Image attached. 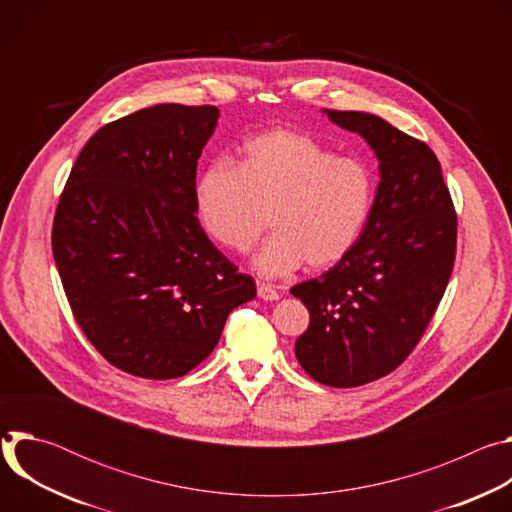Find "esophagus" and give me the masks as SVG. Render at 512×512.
Listing matches in <instances>:
<instances>
[{"instance_id": "obj_1", "label": "esophagus", "mask_w": 512, "mask_h": 512, "mask_svg": "<svg viewBox=\"0 0 512 512\" xmlns=\"http://www.w3.org/2000/svg\"><path fill=\"white\" fill-rule=\"evenodd\" d=\"M257 296H259L261 300H265V302H275V300L281 298L279 291H275L271 285H265V283H259V285H257Z\"/></svg>"}]
</instances>
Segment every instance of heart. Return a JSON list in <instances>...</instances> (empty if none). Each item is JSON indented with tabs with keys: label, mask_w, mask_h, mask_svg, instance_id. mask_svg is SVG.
Segmentation results:
<instances>
[{
	"label": "heart",
	"mask_w": 512,
	"mask_h": 512,
	"mask_svg": "<svg viewBox=\"0 0 512 512\" xmlns=\"http://www.w3.org/2000/svg\"><path fill=\"white\" fill-rule=\"evenodd\" d=\"M375 202L371 166L336 156L318 139L271 129L245 143L239 166L210 162L194 188V210L204 235L221 249L247 253L267 229L273 237L253 257L265 279L285 277L304 263L326 269L360 239Z\"/></svg>",
	"instance_id": "obj_1"
}]
</instances>
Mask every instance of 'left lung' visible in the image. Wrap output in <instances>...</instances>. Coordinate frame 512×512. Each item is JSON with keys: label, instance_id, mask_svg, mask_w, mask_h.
<instances>
[{"label": "left lung", "instance_id": "obj_1", "mask_svg": "<svg viewBox=\"0 0 512 512\" xmlns=\"http://www.w3.org/2000/svg\"><path fill=\"white\" fill-rule=\"evenodd\" d=\"M322 113L367 141L381 178L354 249L291 287L310 312L296 358L314 381L342 389L389 375L419 342L454 267L456 214L423 141L371 113Z\"/></svg>", "mask_w": 512, "mask_h": 512}]
</instances>
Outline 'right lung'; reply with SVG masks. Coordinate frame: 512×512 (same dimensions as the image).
<instances>
[{
    "label": "right lung",
    "mask_w": 512,
    "mask_h": 512,
    "mask_svg": "<svg viewBox=\"0 0 512 512\" xmlns=\"http://www.w3.org/2000/svg\"><path fill=\"white\" fill-rule=\"evenodd\" d=\"M218 117L210 105L164 103L101 127L56 208L52 251L72 314L113 367L141 379L190 373L257 294L194 210Z\"/></svg>",
    "instance_id": "right-lung-1"
}]
</instances>
